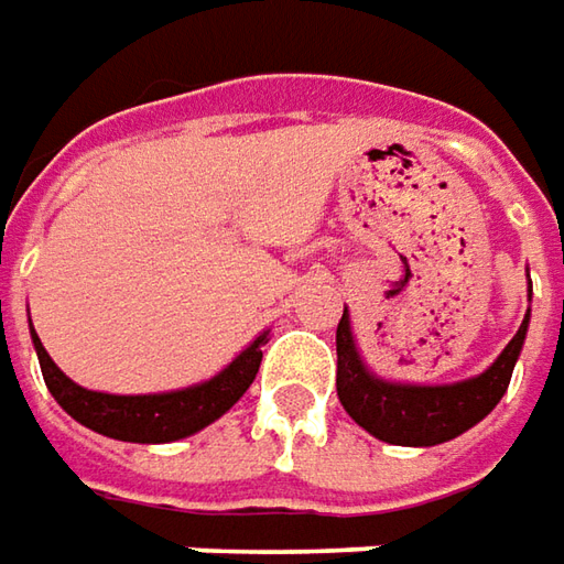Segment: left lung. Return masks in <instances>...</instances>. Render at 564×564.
<instances>
[{
    "label": "left lung",
    "instance_id": "obj_1",
    "mask_svg": "<svg viewBox=\"0 0 564 564\" xmlns=\"http://www.w3.org/2000/svg\"><path fill=\"white\" fill-rule=\"evenodd\" d=\"M528 301H531V289H528ZM528 323H531V307H528L524 323L518 326L514 338L484 373L462 379V382H443V386H414V382H392V379L377 377L364 364L355 333H351V316L345 307L336 329L338 401L351 414V421L382 443H448L470 430L474 423L484 421L506 395L511 370H514L518 355L524 348V338H528Z\"/></svg>",
    "mask_w": 564,
    "mask_h": 564
}]
</instances>
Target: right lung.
<instances>
[{"label":"right lung","mask_w":564,"mask_h":564,"mask_svg":"<svg viewBox=\"0 0 564 564\" xmlns=\"http://www.w3.org/2000/svg\"><path fill=\"white\" fill-rule=\"evenodd\" d=\"M267 336L270 333H260L228 367L204 382L172 389V392H153V395H109V392L84 389L75 379L65 377L55 367V360L46 355L43 341L31 326L33 348L40 358L46 389L62 404V411H68L87 430L102 433L109 440H121V443H175L219 421L250 389L263 360L260 348L267 345Z\"/></svg>","instance_id":"1"}]
</instances>
